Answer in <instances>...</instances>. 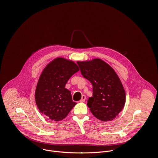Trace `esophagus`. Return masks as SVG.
<instances>
[{"mask_svg":"<svg viewBox=\"0 0 158 158\" xmlns=\"http://www.w3.org/2000/svg\"><path fill=\"white\" fill-rule=\"evenodd\" d=\"M85 99H86L85 96L84 95H83L82 96V98H81V99L80 102H85Z\"/></svg>","mask_w":158,"mask_h":158,"instance_id":"obj_1","label":"esophagus"}]
</instances>
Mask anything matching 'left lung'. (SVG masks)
<instances>
[{
    "label": "left lung",
    "instance_id": "obj_1",
    "mask_svg": "<svg viewBox=\"0 0 158 158\" xmlns=\"http://www.w3.org/2000/svg\"><path fill=\"white\" fill-rule=\"evenodd\" d=\"M82 76L93 86V96L87 106L93 115L102 122L112 121L123 109L126 94L115 70L101 59L77 61Z\"/></svg>",
    "mask_w": 158,
    "mask_h": 158
}]
</instances>
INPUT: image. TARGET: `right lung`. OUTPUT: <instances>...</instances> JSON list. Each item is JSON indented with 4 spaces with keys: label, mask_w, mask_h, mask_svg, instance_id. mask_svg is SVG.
Masks as SVG:
<instances>
[{
    "label": "right lung",
    "mask_w": 158,
    "mask_h": 158,
    "mask_svg": "<svg viewBox=\"0 0 158 158\" xmlns=\"http://www.w3.org/2000/svg\"><path fill=\"white\" fill-rule=\"evenodd\" d=\"M79 71L76 63L62 57L52 60L43 69L36 84L35 98L39 110L47 118L61 121L77 104L65 85Z\"/></svg>",
    "instance_id": "1"
}]
</instances>
